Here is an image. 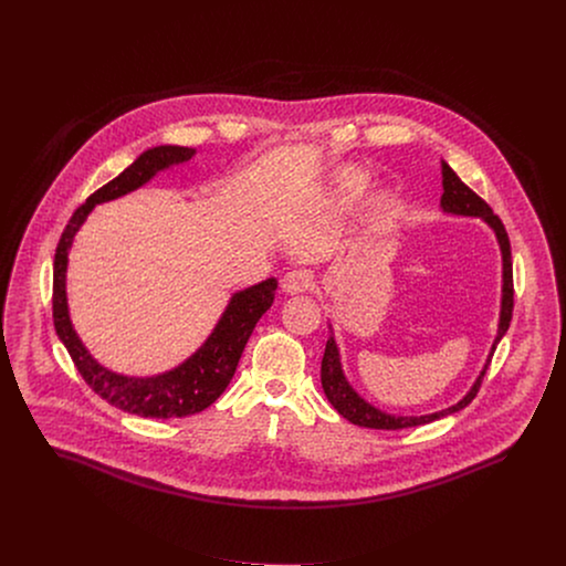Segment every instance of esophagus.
<instances>
[{"label": "esophagus", "mask_w": 566, "mask_h": 566, "mask_svg": "<svg viewBox=\"0 0 566 566\" xmlns=\"http://www.w3.org/2000/svg\"><path fill=\"white\" fill-rule=\"evenodd\" d=\"M310 286H312V273L307 269H291L282 277V289L284 293H291V295L305 293Z\"/></svg>", "instance_id": "obj_1"}]
</instances>
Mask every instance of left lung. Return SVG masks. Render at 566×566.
Returning a JSON list of instances; mask_svg holds the SVG:
<instances>
[{"label":"left lung","instance_id":"8db88e82","mask_svg":"<svg viewBox=\"0 0 566 566\" xmlns=\"http://www.w3.org/2000/svg\"><path fill=\"white\" fill-rule=\"evenodd\" d=\"M442 190L444 192H442L440 205L447 213L483 218L499 237L500 252H502V310H500L499 335H496L494 346H492V353H494L502 335L509 329V323H511V316H513V261H511L509 234L504 231L502 220L492 211V207L481 199L476 192H472L464 181L458 177V172L449 167L447 163H442ZM490 361H492V355L483 367L481 376L476 378L474 387L468 391L464 399H460L451 408H444L440 412L426 415V417H394V415H387V412L374 408L371 403H367L366 399L359 398L342 374L339 353H337V346H335L333 337L327 339V346H325V355H323V364H321V382H323V391H325L327 399L332 401L333 408L344 419H348L350 423L361 426V428H371V430H403V428H417V426L432 423L436 419H442L447 415H453V412L465 408L472 399L476 398Z\"/></svg>","mask_w":566,"mask_h":566}]
</instances>
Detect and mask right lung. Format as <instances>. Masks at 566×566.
Instances as JSON below:
<instances>
[{"instance_id": "1", "label": "right lung", "mask_w": 566, "mask_h": 566, "mask_svg": "<svg viewBox=\"0 0 566 566\" xmlns=\"http://www.w3.org/2000/svg\"><path fill=\"white\" fill-rule=\"evenodd\" d=\"M195 156L190 147L160 145L147 149L134 160L130 167L119 172L113 181L102 186L94 195L72 213L70 222L62 233L55 250L53 263V325L60 339L92 391H96L111 406L151 419H172V417H190L211 406L224 394L233 378L241 353L254 332L259 318L271 307L277 282L269 277L261 284H254L241 293H234L227 312L220 323L199 350L184 361L181 366L170 369L167 374L151 378H128L115 371H108L85 350L81 339L70 325L66 305V265L67 248L72 237L85 222L87 213L94 205L106 200L124 197L128 192L149 181L158 170L186 163Z\"/></svg>"}]
</instances>
